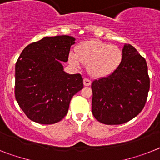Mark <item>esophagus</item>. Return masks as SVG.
<instances>
[{"instance_id":"obj_1","label":"esophagus","mask_w":160,"mask_h":160,"mask_svg":"<svg viewBox=\"0 0 160 160\" xmlns=\"http://www.w3.org/2000/svg\"><path fill=\"white\" fill-rule=\"evenodd\" d=\"M91 84V80L88 79H84V86H89Z\"/></svg>"}]
</instances>
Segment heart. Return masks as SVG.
Here are the masks:
<instances>
[{"mask_svg":"<svg viewBox=\"0 0 160 160\" xmlns=\"http://www.w3.org/2000/svg\"><path fill=\"white\" fill-rule=\"evenodd\" d=\"M68 59L76 68L88 65V74L101 78L109 76L119 68L123 60V52L116 45L92 40L80 43L76 52H70Z\"/></svg>","mask_w":160,"mask_h":160,"instance_id":"b5f03b06","label":"heart"}]
</instances>
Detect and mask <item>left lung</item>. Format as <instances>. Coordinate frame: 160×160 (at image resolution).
<instances>
[{"label":"left lung","instance_id":"1","mask_svg":"<svg viewBox=\"0 0 160 160\" xmlns=\"http://www.w3.org/2000/svg\"><path fill=\"white\" fill-rule=\"evenodd\" d=\"M123 60L115 72L92 81V112L105 124H121L133 119L146 104L150 78L146 59L125 44Z\"/></svg>","mask_w":160,"mask_h":160}]
</instances>
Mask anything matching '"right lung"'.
<instances>
[{
  "mask_svg": "<svg viewBox=\"0 0 160 160\" xmlns=\"http://www.w3.org/2000/svg\"><path fill=\"white\" fill-rule=\"evenodd\" d=\"M76 39L67 35L45 37L28 46L15 64V98L31 120L58 123L68 114L72 97L84 87L80 74L64 72Z\"/></svg>",
  "mask_w": 160,
  "mask_h": 160,
  "instance_id": "1",
  "label": "right lung"
}]
</instances>
